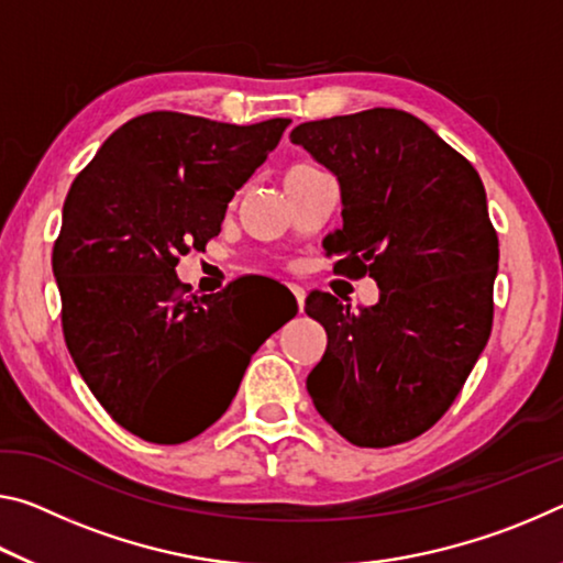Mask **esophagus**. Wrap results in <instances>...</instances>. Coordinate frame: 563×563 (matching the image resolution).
<instances>
[{
	"label": "esophagus",
	"mask_w": 563,
	"mask_h": 563,
	"mask_svg": "<svg viewBox=\"0 0 563 563\" xmlns=\"http://www.w3.org/2000/svg\"><path fill=\"white\" fill-rule=\"evenodd\" d=\"M290 290H292V296H296V300H298V308L302 310V302H306V290H302L300 285H290Z\"/></svg>",
	"instance_id": "esophagus-1"
}]
</instances>
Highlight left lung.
I'll list each match as a JSON object with an SVG mask.
<instances>
[{
    "mask_svg": "<svg viewBox=\"0 0 563 563\" xmlns=\"http://www.w3.org/2000/svg\"><path fill=\"white\" fill-rule=\"evenodd\" d=\"M290 140L341 185L343 228L325 255L380 288L358 310L310 292L306 313L328 347L308 394L353 445L406 443L451 408L494 325L498 235L484 183L423 120L390 107L302 122Z\"/></svg>",
    "mask_w": 563,
    "mask_h": 563,
    "instance_id": "obj_1",
    "label": "left lung"
}]
</instances>
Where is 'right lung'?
I'll return each instance as SVG.
<instances>
[{
    "instance_id": "obj_1",
    "label": "right lung",
    "mask_w": 563,
    "mask_h": 563,
    "mask_svg": "<svg viewBox=\"0 0 563 563\" xmlns=\"http://www.w3.org/2000/svg\"><path fill=\"white\" fill-rule=\"evenodd\" d=\"M288 124L140 114L69 187L52 250L65 343L92 396L140 439L175 445L210 428L253 353L296 316L253 323L230 285L198 298L175 275L180 255L220 233Z\"/></svg>"
}]
</instances>
